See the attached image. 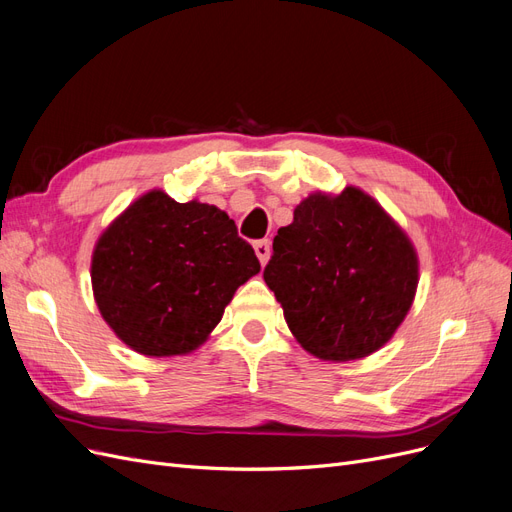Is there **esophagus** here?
<instances>
[{
  "mask_svg": "<svg viewBox=\"0 0 512 512\" xmlns=\"http://www.w3.org/2000/svg\"><path fill=\"white\" fill-rule=\"evenodd\" d=\"M270 253H272V246H270V240H257L255 242V255L259 257L261 266H266L268 259H270Z\"/></svg>",
  "mask_w": 512,
  "mask_h": 512,
  "instance_id": "esophagus-1",
  "label": "esophagus"
}]
</instances>
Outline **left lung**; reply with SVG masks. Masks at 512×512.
<instances>
[{"label": "left lung", "instance_id": "obj_1", "mask_svg": "<svg viewBox=\"0 0 512 512\" xmlns=\"http://www.w3.org/2000/svg\"><path fill=\"white\" fill-rule=\"evenodd\" d=\"M263 280L304 349L361 359L395 334L415 300L417 251L383 206L357 187L310 193L280 227Z\"/></svg>", "mask_w": 512, "mask_h": 512}]
</instances>
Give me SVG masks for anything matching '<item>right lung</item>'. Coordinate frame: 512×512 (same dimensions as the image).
I'll return each mask as SVG.
<instances>
[{"label": "right lung", "instance_id": "add662e5", "mask_svg": "<svg viewBox=\"0 0 512 512\" xmlns=\"http://www.w3.org/2000/svg\"><path fill=\"white\" fill-rule=\"evenodd\" d=\"M259 270L253 246L223 210L178 204L153 189L97 240L91 285L104 321L129 349L172 357L204 344L236 289Z\"/></svg>", "mask_w": 512, "mask_h": 512}]
</instances>
